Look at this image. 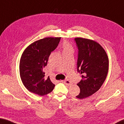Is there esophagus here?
Masks as SVG:
<instances>
[{
	"label": "esophagus",
	"mask_w": 124,
	"mask_h": 124,
	"mask_svg": "<svg viewBox=\"0 0 124 124\" xmlns=\"http://www.w3.org/2000/svg\"><path fill=\"white\" fill-rule=\"evenodd\" d=\"M63 83L64 84H66L68 86L72 85V83H71L69 80H63Z\"/></svg>",
	"instance_id": "esophagus-1"
}]
</instances>
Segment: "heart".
Instances as JSON below:
<instances>
[{"label": "heart", "mask_w": 124, "mask_h": 124, "mask_svg": "<svg viewBox=\"0 0 124 124\" xmlns=\"http://www.w3.org/2000/svg\"><path fill=\"white\" fill-rule=\"evenodd\" d=\"M63 52H68V51H73V47L72 45L68 42H65L63 45Z\"/></svg>", "instance_id": "heart-1"}]
</instances>
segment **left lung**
<instances>
[{
    "instance_id": "left-lung-1",
    "label": "left lung",
    "mask_w": 124,
    "mask_h": 124,
    "mask_svg": "<svg viewBox=\"0 0 124 124\" xmlns=\"http://www.w3.org/2000/svg\"><path fill=\"white\" fill-rule=\"evenodd\" d=\"M78 49L77 71L82 79L77 84L80 90L76 97L86 98L101 87L108 74L109 60L106 51L99 44L92 40L76 38Z\"/></svg>"
}]
</instances>
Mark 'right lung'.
<instances>
[{
    "mask_svg": "<svg viewBox=\"0 0 124 124\" xmlns=\"http://www.w3.org/2000/svg\"><path fill=\"white\" fill-rule=\"evenodd\" d=\"M60 39L61 38L49 37L39 40L29 45L23 52L20 62V74L23 84L28 91L44 96L54 90L55 85L49 77L45 76L44 68Z\"/></svg>",
    "mask_w": 124,
    "mask_h": 124,
    "instance_id": "obj_1",
    "label": "right lung"
}]
</instances>
